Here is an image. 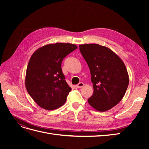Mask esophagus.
<instances>
[{"label":"esophagus","instance_id":"esophagus-1","mask_svg":"<svg viewBox=\"0 0 149 149\" xmlns=\"http://www.w3.org/2000/svg\"><path fill=\"white\" fill-rule=\"evenodd\" d=\"M83 86H84V83L83 82H80L77 85H76V87H77L78 88H82Z\"/></svg>","mask_w":149,"mask_h":149}]
</instances>
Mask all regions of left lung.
<instances>
[{
    "mask_svg": "<svg viewBox=\"0 0 149 149\" xmlns=\"http://www.w3.org/2000/svg\"><path fill=\"white\" fill-rule=\"evenodd\" d=\"M79 50L90 70L94 92L88 103L104 112L122 100L127 89V70L120 58L109 48L98 44L80 45Z\"/></svg>",
    "mask_w": 149,
    "mask_h": 149,
    "instance_id": "obj_1",
    "label": "left lung"
}]
</instances>
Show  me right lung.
Instances as JSON below:
<instances>
[{
	"instance_id": "1",
	"label": "right lung",
	"mask_w": 149,
	"mask_h": 149,
	"mask_svg": "<svg viewBox=\"0 0 149 149\" xmlns=\"http://www.w3.org/2000/svg\"><path fill=\"white\" fill-rule=\"evenodd\" d=\"M76 48L75 45L68 43L48 44L31 55L26 68L25 87L43 109L54 110L65 103L71 88L65 81L61 63Z\"/></svg>"
}]
</instances>
